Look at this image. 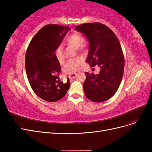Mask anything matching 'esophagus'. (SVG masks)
<instances>
[{
  "mask_svg": "<svg viewBox=\"0 0 152 152\" xmlns=\"http://www.w3.org/2000/svg\"><path fill=\"white\" fill-rule=\"evenodd\" d=\"M76 75H77L76 73H72V74H70V75L68 76V77L71 79H73V78H75Z\"/></svg>",
  "mask_w": 152,
  "mask_h": 152,
  "instance_id": "esophagus-1",
  "label": "esophagus"
}]
</instances>
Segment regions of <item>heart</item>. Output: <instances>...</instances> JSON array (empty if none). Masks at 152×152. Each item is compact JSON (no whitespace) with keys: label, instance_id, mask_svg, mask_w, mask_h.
Returning <instances> with one entry per match:
<instances>
[{"label":"heart","instance_id":"1","mask_svg":"<svg viewBox=\"0 0 152 152\" xmlns=\"http://www.w3.org/2000/svg\"><path fill=\"white\" fill-rule=\"evenodd\" d=\"M66 42L68 44L72 45L75 49L79 48L84 42V38L79 33H73L69 35L66 39ZM55 56L59 62L63 61V48L62 45H59L55 50ZM82 61V58H77L68 61L63 68V71L66 74H71L75 72L79 68L80 64Z\"/></svg>","mask_w":152,"mask_h":152}]
</instances>
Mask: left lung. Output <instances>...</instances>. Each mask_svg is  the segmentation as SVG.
I'll return each mask as SVG.
<instances>
[{"instance_id":"1","label":"left lung","mask_w":152,"mask_h":152,"mask_svg":"<svg viewBox=\"0 0 152 152\" xmlns=\"http://www.w3.org/2000/svg\"><path fill=\"white\" fill-rule=\"evenodd\" d=\"M75 30L89 41L86 62L91 67L98 65L101 68L97 75L85 73V95L91 102H105L115 94L122 79L124 58L120 42L112 30L100 23L82 24Z\"/></svg>"}]
</instances>
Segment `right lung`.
I'll return each instance as SVG.
<instances>
[{
    "mask_svg": "<svg viewBox=\"0 0 152 152\" xmlns=\"http://www.w3.org/2000/svg\"><path fill=\"white\" fill-rule=\"evenodd\" d=\"M69 30L66 26L45 25L35 34L27 49L25 68L29 83L39 97L49 102L62 99L70 87L69 79L64 83L58 76L61 66L55 56L56 49Z\"/></svg>",
    "mask_w": 152,
    "mask_h": 152,
    "instance_id": "obj_1",
    "label": "right lung"
}]
</instances>
